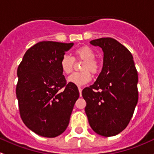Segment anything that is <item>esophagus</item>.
I'll return each mask as SVG.
<instances>
[{"mask_svg":"<svg viewBox=\"0 0 154 154\" xmlns=\"http://www.w3.org/2000/svg\"><path fill=\"white\" fill-rule=\"evenodd\" d=\"M79 94H80V96H82V89L80 87H79Z\"/></svg>","mask_w":154,"mask_h":154,"instance_id":"1","label":"esophagus"}]
</instances>
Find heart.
Here are the masks:
<instances>
[{"instance_id":"obj_1","label":"heart","mask_w":154,"mask_h":154,"mask_svg":"<svg viewBox=\"0 0 154 154\" xmlns=\"http://www.w3.org/2000/svg\"><path fill=\"white\" fill-rule=\"evenodd\" d=\"M74 57L65 55H63L60 61L61 70L64 74H70L73 71L75 60L82 61L81 70L82 72H76L68 78V82L77 86H82L88 83L91 80V73L97 75L101 71L100 62L95 58V53L88 46H82L78 47L73 52Z\"/></svg>"}]
</instances>
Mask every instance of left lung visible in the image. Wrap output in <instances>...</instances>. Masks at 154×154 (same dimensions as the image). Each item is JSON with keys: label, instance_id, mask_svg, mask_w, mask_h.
<instances>
[{"label": "left lung", "instance_id": "8db88e82", "mask_svg": "<svg viewBox=\"0 0 154 154\" xmlns=\"http://www.w3.org/2000/svg\"><path fill=\"white\" fill-rule=\"evenodd\" d=\"M104 52L97 80L82 90L92 129L103 136H116L129 124L138 102V73L132 54L112 38L90 42Z\"/></svg>", "mask_w": 154, "mask_h": 154}]
</instances>
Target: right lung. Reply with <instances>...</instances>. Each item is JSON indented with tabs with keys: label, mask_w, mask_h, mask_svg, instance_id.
<instances>
[{
	"label": "right lung",
	"mask_w": 154,
	"mask_h": 154,
	"mask_svg": "<svg viewBox=\"0 0 154 154\" xmlns=\"http://www.w3.org/2000/svg\"><path fill=\"white\" fill-rule=\"evenodd\" d=\"M73 43L38 42L23 55L17 70L16 96L22 121L39 136L53 138L69 125L79 97L77 86L67 83L60 61Z\"/></svg>",
	"instance_id": "obj_1"
}]
</instances>
